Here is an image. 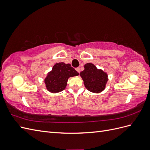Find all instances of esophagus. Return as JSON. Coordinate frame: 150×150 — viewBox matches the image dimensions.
Returning a JSON list of instances; mask_svg holds the SVG:
<instances>
[{
    "label": "esophagus",
    "mask_w": 150,
    "mask_h": 150,
    "mask_svg": "<svg viewBox=\"0 0 150 150\" xmlns=\"http://www.w3.org/2000/svg\"><path fill=\"white\" fill-rule=\"evenodd\" d=\"M76 70L77 71H78V72H79H79H80V71H81V70H80V67H77L76 69Z\"/></svg>",
    "instance_id": "1"
}]
</instances>
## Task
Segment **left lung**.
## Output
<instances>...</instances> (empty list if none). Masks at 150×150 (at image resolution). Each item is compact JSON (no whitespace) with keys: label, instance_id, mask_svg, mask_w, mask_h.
Instances as JSON below:
<instances>
[{"label":"left lung","instance_id":"1","mask_svg":"<svg viewBox=\"0 0 150 150\" xmlns=\"http://www.w3.org/2000/svg\"><path fill=\"white\" fill-rule=\"evenodd\" d=\"M84 70L80 72L86 88L94 93H99L105 89L108 81L106 72L98 69L92 63L84 65Z\"/></svg>","mask_w":150,"mask_h":150}]
</instances>
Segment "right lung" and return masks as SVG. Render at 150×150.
<instances>
[{
  "mask_svg": "<svg viewBox=\"0 0 150 150\" xmlns=\"http://www.w3.org/2000/svg\"><path fill=\"white\" fill-rule=\"evenodd\" d=\"M78 75V72L71 67L70 64L59 62L54 64L52 71L48 72L44 83L49 92L59 93L66 89L68 79Z\"/></svg>",
  "mask_w": 150,
  "mask_h": 150,
  "instance_id": "add662e5",
  "label": "right lung"
}]
</instances>
